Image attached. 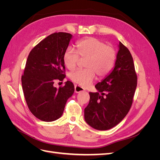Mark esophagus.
Masks as SVG:
<instances>
[{
  "label": "esophagus",
  "instance_id": "1",
  "mask_svg": "<svg viewBox=\"0 0 160 160\" xmlns=\"http://www.w3.org/2000/svg\"><path fill=\"white\" fill-rule=\"evenodd\" d=\"M85 89L84 88H82V87H80L79 85H75V93H80L81 91H83Z\"/></svg>",
  "mask_w": 160,
  "mask_h": 160
}]
</instances>
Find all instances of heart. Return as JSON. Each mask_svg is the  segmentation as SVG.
I'll list each match as a JSON object with an SVG mask.
<instances>
[{
  "instance_id": "heart-1",
  "label": "heart",
  "mask_w": 160,
  "mask_h": 160,
  "mask_svg": "<svg viewBox=\"0 0 160 160\" xmlns=\"http://www.w3.org/2000/svg\"><path fill=\"white\" fill-rule=\"evenodd\" d=\"M77 52L68 48L63 55V62L69 70L75 68L81 59H85L84 65L87 68L76 69L70 72L69 78L79 85L88 86L95 77L107 75L112 70L116 59V53L113 48L106 45L98 38L89 37L77 42Z\"/></svg>"
}]
</instances>
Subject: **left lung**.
Returning <instances> with one entry per match:
<instances>
[{"mask_svg": "<svg viewBox=\"0 0 160 160\" xmlns=\"http://www.w3.org/2000/svg\"><path fill=\"white\" fill-rule=\"evenodd\" d=\"M118 48L114 68L95 85L98 92H90L84 110L87 123L98 130H108L119 123L133 103L138 79L133 57L121 42Z\"/></svg>", "mask_w": 160, "mask_h": 160, "instance_id": "left-lung-1", "label": "left lung"}]
</instances>
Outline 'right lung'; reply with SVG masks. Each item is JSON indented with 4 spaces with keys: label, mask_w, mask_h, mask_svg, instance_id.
Wrapping results in <instances>:
<instances>
[{
    "label": "right lung",
    "mask_w": 160,
    "mask_h": 160,
    "mask_svg": "<svg viewBox=\"0 0 160 160\" xmlns=\"http://www.w3.org/2000/svg\"><path fill=\"white\" fill-rule=\"evenodd\" d=\"M72 35L55 32L37 44L28 56L21 77L24 95L28 108L43 122H53L61 117L67 101L74 93V85L67 81L57 88L56 80L65 77L63 55Z\"/></svg>",
    "instance_id": "1"
}]
</instances>
